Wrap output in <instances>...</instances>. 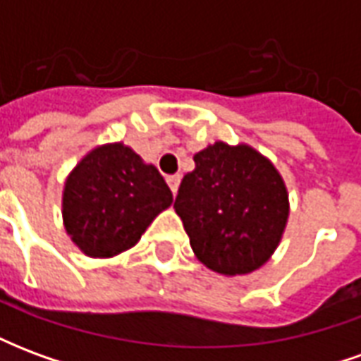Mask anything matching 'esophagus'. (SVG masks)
<instances>
[{
	"instance_id": "1",
	"label": "esophagus",
	"mask_w": 361,
	"mask_h": 361,
	"mask_svg": "<svg viewBox=\"0 0 361 361\" xmlns=\"http://www.w3.org/2000/svg\"><path fill=\"white\" fill-rule=\"evenodd\" d=\"M166 181H168V185H170V189H172V193L176 195V193H178V188H180L181 176H168Z\"/></svg>"
}]
</instances>
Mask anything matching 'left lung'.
<instances>
[{
  "label": "left lung",
  "mask_w": 361,
  "mask_h": 361,
  "mask_svg": "<svg viewBox=\"0 0 361 361\" xmlns=\"http://www.w3.org/2000/svg\"><path fill=\"white\" fill-rule=\"evenodd\" d=\"M193 160L173 209L195 257L224 276L257 271L279 247L290 214L282 176L243 142L216 141Z\"/></svg>",
  "instance_id": "8db88e82"
}]
</instances>
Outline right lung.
I'll list each match as a JSON object with an SVG mask.
<instances>
[{"label":"right lung","instance_id":"1","mask_svg":"<svg viewBox=\"0 0 361 361\" xmlns=\"http://www.w3.org/2000/svg\"><path fill=\"white\" fill-rule=\"evenodd\" d=\"M172 201L157 166L123 142H108L87 152L67 176L63 226L87 257H116L131 250Z\"/></svg>","mask_w":361,"mask_h":361}]
</instances>
